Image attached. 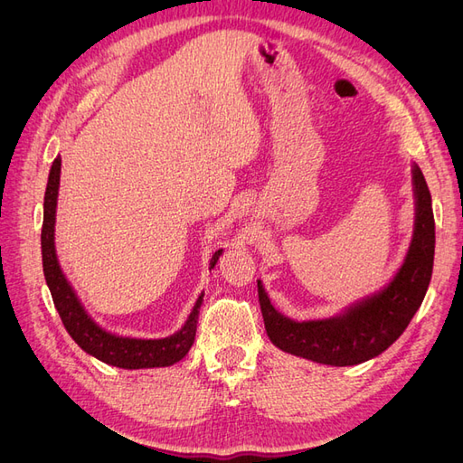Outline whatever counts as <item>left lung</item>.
I'll return each mask as SVG.
<instances>
[{
    "label": "left lung",
    "instance_id": "left-lung-1",
    "mask_svg": "<svg viewBox=\"0 0 463 463\" xmlns=\"http://www.w3.org/2000/svg\"><path fill=\"white\" fill-rule=\"evenodd\" d=\"M415 222L413 235L396 276L373 296L349 305L340 315L318 320H293L274 309L257 279L264 328L286 354L332 367L359 365L394 344L421 307L432 276L434 216L421 167L411 165Z\"/></svg>",
    "mask_w": 463,
    "mask_h": 463
}]
</instances>
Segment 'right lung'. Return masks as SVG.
Returning a JSON list of instances; mask_svg holds the SVG:
<instances>
[{"mask_svg":"<svg viewBox=\"0 0 463 463\" xmlns=\"http://www.w3.org/2000/svg\"><path fill=\"white\" fill-rule=\"evenodd\" d=\"M60 174L61 158L58 156L52 164L48 175V185L44 194V222H42V266H44L46 284L50 288L55 309H58L61 322L69 335L77 342V345L89 355L108 363L111 367L119 369H154V367H170L174 363L184 359L194 342L197 334V320L203 305L204 293L194 301L191 315L185 325L175 334L160 340H143L129 338V335H118L108 332L85 311L73 286L65 278L58 255H55V208H58L60 193ZM223 249H218L210 259V269H214Z\"/></svg>","mask_w":463,"mask_h":463,"instance_id":"obj_1","label":"right lung"}]
</instances>
